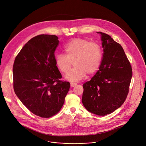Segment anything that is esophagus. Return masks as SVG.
Masks as SVG:
<instances>
[{
    "instance_id": "1",
    "label": "esophagus",
    "mask_w": 146,
    "mask_h": 146,
    "mask_svg": "<svg viewBox=\"0 0 146 146\" xmlns=\"http://www.w3.org/2000/svg\"><path fill=\"white\" fill-rule=\"evenodd\" d=\"M70 85H71V86L72 88V87L75 86L77 85V84H76V83H75V82H71V83H70Z\"/></svg>"
}]
</instances>
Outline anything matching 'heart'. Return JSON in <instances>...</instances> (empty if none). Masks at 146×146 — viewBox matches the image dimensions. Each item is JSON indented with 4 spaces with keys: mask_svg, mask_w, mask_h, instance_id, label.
Here are the masks:
<instances>
[{
    "mask_svg": "<svg viewBox=\"0 0 146 146\" xmlns=\"http://www.w3.org/2000/svg\"><path fill=\"white\" fill-rule=\"evenodd\" d=\"M65 54L56 57V64L64 74L70 70L72 63L75 67L66 76L71 81L82 79L86 74L92 75L99 68L102 60V50L96 42L84 38H74L64 48Z\"/></svg>",
    "mask_w": 146,
    "mask_h": 146,
    "instance_id": "heart-1",
    "label": "heart"
}]
</instances>
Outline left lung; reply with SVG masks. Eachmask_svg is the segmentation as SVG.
Instances as JSON below:
<instances>
[{
  "label": "left lung",
  "instance_id": "left-lung-1",
  "mask_svg": "<svg viewBox=\"0 0 146 146\" xmlns=\"http://www.w3.org/2000/svg\"><path fill=\"white\" fill-rule=\"evenodd\" d=\"M102 35L103 56L99 70L83 85L82 102L90 112L106 115L118 109L129 93L132 69L123 48L109 35Z\"/></svg>",
  "mask_w": 146,
  "mask_h": 146
}]
</instances>
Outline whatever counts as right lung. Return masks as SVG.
Masks as SVG:
<instances>
[{"mask_svg": "<svg viewBox=\"0 0 146 146\" xmlns=\"http://www.w3.org/2000/svg\"><path fill=\"white\" fill-rule=\"evenodd\" d=\"M57 36L40 35L28 41L17 55L13 68L14 92L33 114L48 118L63 106L70 84L60 80L54 52Z\"/></svg>", "mask_w": 146, "mask_h": 146, "instance_id": "obj_1", "label": "right lung"}]
</instances>
